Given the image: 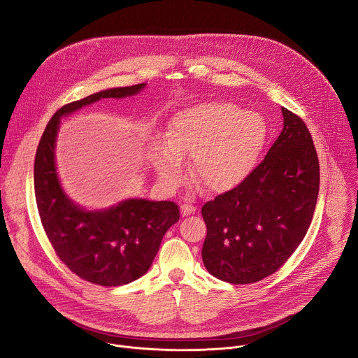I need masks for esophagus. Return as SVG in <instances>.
<instances>
[{
    "label": "esophagus",
    "instance_id": "esophagus-1",
    "mask_svg": "<svg viewBox=\"0 0 358 358\" xmlns=\"http://www.w3.org/2000/svg\"><path fill=\"white\" fill-rule=\"evenodd\" d=\"M195 206L194 205H189V203H184V205H181V215L182 216H188V215H191V213H194L195 212Z\"/></svg>",
    "mask_w": 358,
    "mask_h": 358
}]
</instances>
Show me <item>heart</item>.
<instances>
[{
  "mask_svg": "<svg viewBox=\"0 0 358 358\" xmlns=\"http://www.w3.org/2000/svg\"><path fill=\"white\" fill-rule=\"evenodd\" d=\"M268 128L264 117L223 101L202 102L177 112L170 142L153 157L159 178L176 187L184 177V157L192 156V177L212 194L241 185L256 169Z\"/></svg>",
  "mask_w": 358,
  "mask_h": 358,
  "instance_id": "obj_1",
  "label": "heart"
}]
</instances>
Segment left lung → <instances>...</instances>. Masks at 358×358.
<instances>
[{
  "label": "left lung",
  "mask_w": 358,
  "mask_h": 358,
  "mask_svg": "<svg viewBox=\"0 0 358 358\" xmlns=\"http://www.w3.org/2000/svg\"><path fill=\"white\" fill-rule=\"evenodd\" d=\"M284 128L266 159L236 188L202 206V262L213 277L252 284L281 268L312 222L319 160L302 119L282 108Z\"/></svg>",
  "instance_id": "obj_1"
}]
</instances>
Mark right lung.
Masks as SVG:
<instances>
[{
  "mask_svg": "<svg viewBox=\"0 0 358 358\" xmlns=\"http://www.w3.org/2000/svg\"><path fill=\"white\" fill-rule=\"evenodd\" d=\"M143 84L109 88L62 106L49 121L35 156V196L48 239L57 257L80 278L119 287L150 268L164 233L180 219L171 201L127 199L103 210H85L63 191L55 162L60 117L102 98H125Z\"/></svg>",
  "mask_w": 358,
  "mask_h": 358,
  "instance_id": "add662e5",
  "label": "right lung"
}]
</instances>
